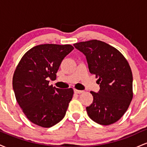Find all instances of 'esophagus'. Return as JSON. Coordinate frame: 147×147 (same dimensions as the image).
Masks as SVG:
<instances>
[{"mask_svg":"<svg viewBox=\"0 0 147 147\" xmlns=\"http://www.w3.org/2000/svg\"><path fill=\"white\" fill-rule=\"evenodd\" d=\"M74 92H75V93H77V94H81V93H82V92H83L84 91H83V90H77V89H74Z\"/></svg>","mask_w":147,"mask_h":147,"instance_id":"obj_1","label":"esophagus"}]
</instances>
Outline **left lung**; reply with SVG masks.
<instances>
[{
  "label": "left lung",
  "instance_id": "8db88e82",
  "mask_svg": "<svg viewBox=\"0 0 147 147\" xmlns=\"http://www.w3.org/2000/svg\"><path fill=\"white\" fill-rule=\"evenodd\" d=\"M86 58L90 73L99 84L97 92H90L93 101L86 107L89 117L101 125H109L125 113L133 98V75L120 52L98 40L73 45Z\"/></svg>",
  "mask_w": 147,
  "mask_h": 147
}]
</instances>
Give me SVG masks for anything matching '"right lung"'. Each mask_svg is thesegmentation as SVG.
Masks as SVG:
<instances>
[{
    "label": "right lung",
    "mask_w": 147,
    "mask_h": 147,
    "mask_svg": "<svg viewBox=\"0 0 147 147\" xmlns=\"http://www.w3.org/2000/svg\"><path fill=\"white\" fill-rule=\"evenodd\" d=\"M74 48L70 45H36L23 55L13 76L16 101L30 122L42 127L55 125L65 116L73 89L49 85L61 61Z\"/></svg>",
    "instance_id": "right-lung-1"
}]
</instances>
